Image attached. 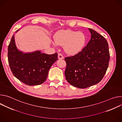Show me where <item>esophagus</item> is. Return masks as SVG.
Returning a JSON list of instances; mask_svg holds the SVG:
<instances>
[{"label": "esophagus", "mask_w": 122, "mask_h": 122, "mask_svg": "<svg viewBox=\"0 0 122 122\" xmlns=\"http://www.w3.org/2000/svg\"><path fill=\"white\" fill-rule=\"evenodd\" d=\"M58 59H62L64 58L63 56L61 53H58Z\"/></svg>", "instance_id": "obj_1"}]
</instances>
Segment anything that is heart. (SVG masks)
Here are the masks:
<instances>
[{
  "label": "heart",
  "mask_w": 122,
  "mask_h": 122,
  "mask_svg": "<svg viewBox=\"0 0 122 122\" xmlns=\"http://www.w3.org/2000/svg\"><path fill=\"white\" fill-rule=\"evenodd\" d=\"M55 40L57 44L64 46L66 53L71 55L76 54L79 52L85 42V37L83 33L76 32L71 30H62L58 32Z\"/></svg>",
  "instance_id": "b5f03b06"
}]
</instances>
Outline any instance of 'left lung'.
I'll list each match as a JSON object with an SVG mask.
<instances>
[{
	"label": "left lung",
	"instance_id": "1",
	"mask_svg": "<svg viewBox=\"0 0 122 122\" xmlns=\"http://www.w3.org/2000/svg\"><path fill=\"white\" fill-rule=\"evenodd\" d=\"M91 39L81 51L66 57V80L79 88H86L99 82L105 75L110 61L108 43L104 37L89 28Z\"/></svg>",
	"mask_w": 122,
	"mask_h": 122
}]
</instances>
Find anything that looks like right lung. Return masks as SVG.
<instances>
[{"mask_svg":"<svg viewBox=\"0 0 122 122\" xmlns=\"http://www.w3.org/2000/svg\"><path fill=\"white\" fill-rule=\"evenodd\" d=\"M8 56L13 75L30 86L43 83L46 80L50 67L58 59L57 53L47 55L40 51L25 53L19 51L15 44L14 35L8 46Z\"/></svg>","mask_w":122,"mask_h":122,"instance_id":"right-lung-1","label":"right lung"}]
</instances>
